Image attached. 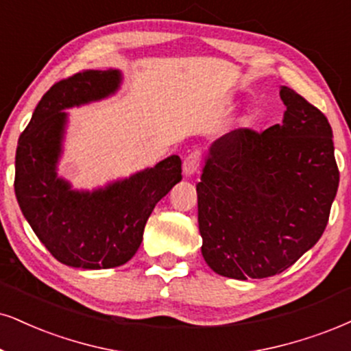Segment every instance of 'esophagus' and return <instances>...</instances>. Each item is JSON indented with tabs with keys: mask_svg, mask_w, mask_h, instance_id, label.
I'll use <instances>...</instances> for the list:
<instances>
[{
	"mask_svg": "<svg viewBox=\"0 0 351 351\" xmlns=\"http://www.w3.org/2000/svg\"><path fill=\"white\" fill-rule=\"evenodd\" d=\"M200 161H202V154L198 149H193L190 151V153L185 156L184 159V164H182V171H184V176H193L195 172L198 171V167H200Z\"/></svg>",
	"mask_w": 351,
	"mask_h": 351,
	"instance_id": "esophagus-1",
	"label": "esophagus"
}]
</instances>
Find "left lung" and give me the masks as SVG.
Returning <instances> with one entry per match:
<instances>
[{"mask_svg":"<svg viewBox=\"0 0 351 351\" xmlns=\"http://www.w3.org/2000/svg\"><path fill=\"white\" fill-rule=\"evenodd\" d=\"M283 123L237 128L210 146L197 185L205 262L228 278H267L321 239L339 189L327 117L281 86Z\"/></svg>","mask_w":351,"mask_h":351,"instance_id":"left-lung-1","label":"left lung"}]
</instances>
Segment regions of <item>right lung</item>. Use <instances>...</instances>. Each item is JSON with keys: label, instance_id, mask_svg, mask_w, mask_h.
Wrapping results in <instances>:
<instances>
[{"label": "right lung", "instance_id": "1", "mask_svg": "<svg viewBox=\"0 0 351 351\" xmlns=\"http://www.w3.org/2000/svg\"><path fill=\"white\" fill-rule=\"evenodd\" d=\"M120 83L119 70H86L58 81L43 94L17 141V203L42 244L64 265L99 270L127 263L156 203L182 180L176 154L93 192L73 190L56 176L68 120L63 110L109 97Z\"/></svg>", "mask_w": 351, "mask_h": 351}]
</instances>
